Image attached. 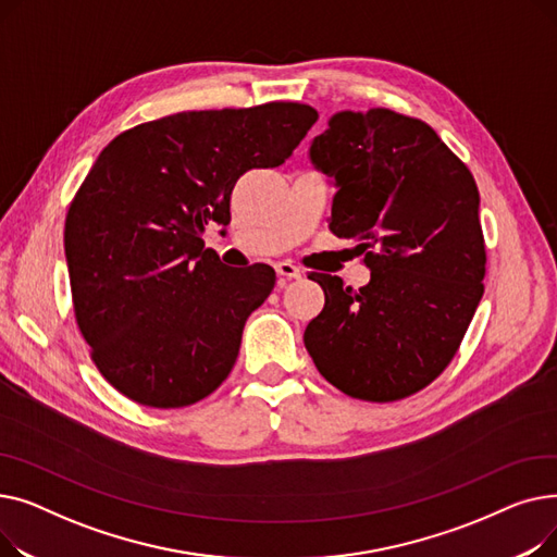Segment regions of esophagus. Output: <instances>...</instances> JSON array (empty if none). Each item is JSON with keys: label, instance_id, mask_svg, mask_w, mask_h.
I'll return each instance as SVG.
<instances>
[{"label": "esophagus", "instance_id": "34e87169", "mask_svg": "<svg viewBox=\"0 0 557 557\" xmlns=\"http://www.w3.org/2000/svg\"><path fill=\"white\" fill-rule=\"evenodd\" d=\"M275 271L280 277H286V280H298L302 275V271L296 267L294 261H277Z\"/></svg>", "mask_w": 557, "mask_h": 557}]
</instances>
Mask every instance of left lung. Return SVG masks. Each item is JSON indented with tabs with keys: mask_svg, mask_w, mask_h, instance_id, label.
Wrapping results in <instances>:
<instances>
[{
	"mask_svg": "<svg viewBox=\"0 0 557 557\" xmlns=\"http://www.w3.org/2000/svg\"><path fill=\"white\" fill-rule=\"evenodd\" d=\"M309 158L336 181L330 230L357 242L370 282L309 273L325 307L307 352L349 397L404 399L451 363L483 298L474 175L429 124L388 108L336 112Z\"/></svg>",
	"mask_w": 557,
	"mask_h": 557,
	"instance_id": "obj_1",
	"label": "left lung"
}]
</instances>
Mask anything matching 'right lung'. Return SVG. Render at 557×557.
Returning <instances> with one entry per match:
<instances>
[{
	"instance_id": "add662e5",
	"label": "right lung",
	"mask_w": 557,
	"mask_h": 557,
	"mask_svg": "<svg viewBox=\"0 0 557 557\" xmlns=\"http://www.w3.org/2000/svg\"><path fill=\"white\" fill-rule=\"evenodd\" d=\"M315 120L290 101L189 110L99 153L67 210L65 257L76 325L112 388L183 408L225 382L275 271L225 267L205 248V225H227L239 175L280 166Z\"/></svg>"
}]
</instances>
